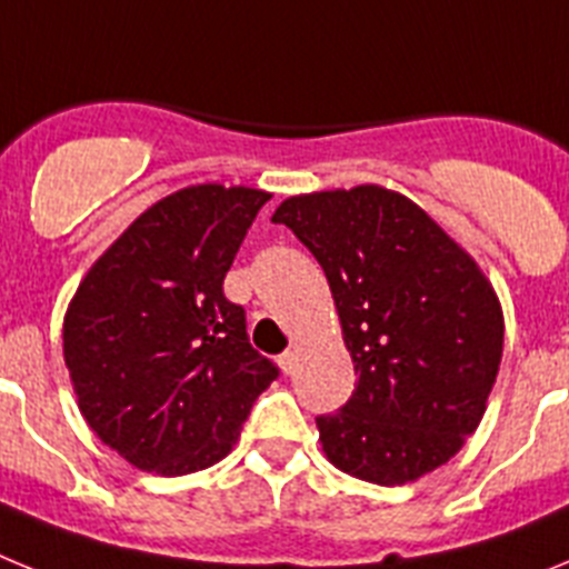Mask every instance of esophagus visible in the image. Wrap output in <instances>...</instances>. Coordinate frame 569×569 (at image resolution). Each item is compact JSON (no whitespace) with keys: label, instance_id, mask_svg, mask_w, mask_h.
Returning a JSON list of instances; mask_svg holds the SVG:
<instances>
[{"label":"esophagus","instance_id":"34e87169","mask_svg":"<svg viewBox=\"0 0 569 569\" xmlns=\"http://www.w3.org/2000/svg\"><path fill=\"white\" fill-rule=\"evenodd\" d=\"M293 365H296V353L293 350H284V353L279 356V367H281V373L290 376L293 373Z\"/></svg>","mask_w":569,"mask_h":569}]
</instances>
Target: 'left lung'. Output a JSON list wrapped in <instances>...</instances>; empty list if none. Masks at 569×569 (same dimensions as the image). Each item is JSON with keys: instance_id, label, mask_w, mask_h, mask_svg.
Instances as JSON below:
<instances>
[{"instance_id": "obj_1", "label": "left lung", "mask_w": 569, "mask_h": 569, "mask_svg": "<svg viewBox=\"0 0 569 569\" xmlns=\"http://www.w3.org/2000/svg\"><path fill=\"white\" fill-rule=\"evenodd\" d=\"M316 256L353 356V396L319 416L330 465L407 485L453 459L499 376L505 316L470 253L379 184L290 196L276 208Z\"/></svg>"}]
</instances>
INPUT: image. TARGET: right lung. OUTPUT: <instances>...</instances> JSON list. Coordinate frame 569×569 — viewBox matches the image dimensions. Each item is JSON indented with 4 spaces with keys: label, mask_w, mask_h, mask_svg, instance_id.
Returning <instances> with one entry per match:
<instances>
[{
    "label": "right lung",
    "mask_w": 569,
    "mask_h": 569,
    "mask_svg": "<svg viewBox=\"0 0 569 569\" xmlns=\"http://www.w3.org/2000/svg\"><path fill=\"white\" fill-rule=\"evenodd\" d=\"M270 193L193 184L144 210L64 313V365L90 430L139 470L184 476L233 450L279 376L224 276Z\"/></svg>",
    "instance_id": "right-lung-1"
}]
</instances>
